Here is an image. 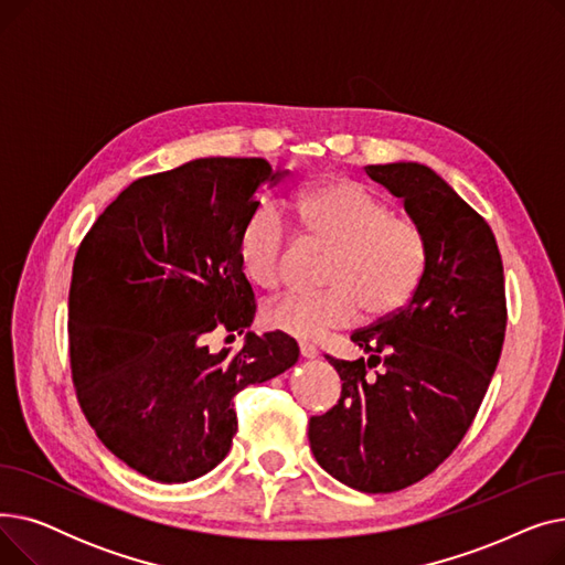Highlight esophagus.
<instances>
[{"mask_svg":"<svg viewBox=\"0 0 565 565\" xmlns=\"http://www.w3.org/2000/svg\"><path fill=\"white\" fill-rule=\"evenodd\" d=\"M300 354H302L305 360H316L318 358V350L311 343H300Z\"/></svg>","mask_w":565,"mask_h":565,"instance_id":"esophagus-1","label":"esophagus"}]
</instances>
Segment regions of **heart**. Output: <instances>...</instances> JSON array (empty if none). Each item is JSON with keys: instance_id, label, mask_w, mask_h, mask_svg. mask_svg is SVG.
Listing matches in <instances>:
<instances>
[{"instance_id": "b5f03b06", "label": "heart", "mask_w": 565, "mask_h": 565, "mask_svg": "<svg viewBox=\"0 0 565 565\" xmlns=\"http://www.w3.org/2000/svg\"><path fill=\"white\" fill-rule=\"evenodd\" d=\"M295 222L307 243L330 247L316 295L288 292L260 311L267 328L292 339L313 341L348 328L360 309L366 318H387L419 290L428 270V241L412 220L396 217L352 178H330L305 188L292 201ZM288 235L275 205L265 203L237 235L235 256L243 275L273 290L284 279Z\"/></svg>"}]
</instances>
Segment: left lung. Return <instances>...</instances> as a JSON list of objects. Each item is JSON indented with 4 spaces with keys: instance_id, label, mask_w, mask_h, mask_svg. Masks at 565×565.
<instances>
[{
    "instance_id": "left-lung-1",
    "label": "left lung",
    "mask_w": 565,
    "mask_h": 565,
    "mask_svg": "<svg viewBox=\"0 0 565 565\" xmlns=\"http://www.w3.org/2000/svg\"><path fill=\"white\" fill-rule=\"evenodd\" d=\"M364 169L424 231L428 270L403 309L352 332L366 358H328L341 398L311 417L309 441L337 481L380 494L422 481L454 454L488 392L509 316L488 222L426 164Z\"/></svg>"
}]
</instances>
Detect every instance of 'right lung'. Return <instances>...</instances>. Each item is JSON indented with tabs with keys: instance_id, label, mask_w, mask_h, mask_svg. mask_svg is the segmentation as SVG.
<instances>
[{
	"instance_id": "obj_1",
	"label": "right lung",
	"mask_w": 565,
	"mask_h": 565,
	"mask_svg": "<svg viewBox=\"0 0 565 565\" xmlns=\"http://www.w3.org/2000/svg\"><path fill=\"white\" fill-rule=\"evenodd\" d=\"M279 171L263 158H199L137 178L79 243L68 292L71 371L98 439L146 479L217 467L237 430L233 396L300 358L281 332L231 352L256 311L235 245Z\"/></svg>"
}]
</instances>
